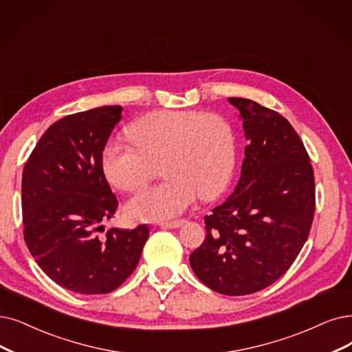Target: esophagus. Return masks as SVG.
I'll return each instance as SVG.
<instances>
[{
    "label": "esophagus",
    "mask_w": 352,
    "mask_h": 352,
    "mask_svg": "<svg viewBox=\"0 0 352 352\" xmlns=\"http://www.w3.org/2000/svg\"><path fill=\"white\" fill-rule=\"evenodd\" d=\"M185 223V219H177V221H170V222H160L159 225L162 228H179Z\"/></svg>",
    "instance_id": "esophagus-1"
}]
</instances>
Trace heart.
Returning <instances> with one entry per match:
<instances>
[{
	"label": "heart",
	"instance_id": "obj_1",
	"mask_svg": "<svg viewBox=\"0 0 352 352\" xmlns=\"http://www.w3.org/2000/svg\"><path fill=\"white\" fill-rule=\"evenodd\" d=\"M135 147L111 140L102 151L104 172L116 188H144L163 162L162 185L142 190L125 205L129 218L163 221L180 215L202 196L215 199L228 188L236 163L232 122L218 112L156 111L129 129Z\"/></svg>",
	"mask_w": 352,
	"mask_h": 352
}]
</instances>
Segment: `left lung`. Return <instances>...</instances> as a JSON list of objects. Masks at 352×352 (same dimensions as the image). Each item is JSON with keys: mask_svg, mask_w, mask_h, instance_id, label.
I'll return each mask as SVG.
<instances>
[{"mask_svg": "<svg viewBox=\"0 0 352 352\" xmlns=\"http://www.w3.org/2000/svg\"><path fill=\"white\" fill-rule=\"evenodd\" d=\"M248 144L230 198L206 215V238L190 257L201 282L227 296L273 285L296 260L312 227L315 176L300 137L278 112L228 98Z\"/></svg>", "mask_w": 352, "mask_h": 352, "instance_id": "1", "label": "left lung"}]
</instances>
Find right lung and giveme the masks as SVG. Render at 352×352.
Wrapping results in <instances>:
<instances>
[{"label":"right lung","mask_w":352,"mask_h":352,"mask_svg":"<svg viewBox=\"0 0 352 352\" xmlns=\"http://www.w3.org/2000/svg\"><path fill=\"white\" fill-rule=\"evenodd\" d=\"M122 107L66 116L41 135L21 180L24 241L54 283L80 294H104L134 272L148 238L147 225L111 228L102 222L118 201L102 168V151Z\"/></svg>","instance_id":"right-lung-1"}]
</instances>
